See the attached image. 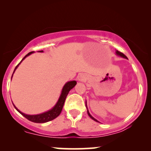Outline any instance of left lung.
<instances>
[{
    "instance_id": "obj_1",
    "label": "left lung",
    "mask_w": 151,
    "mask_h": 151,
    "mask_svg": "<svg viewBox=\"0 0 151 151\" xmlns=\"http://www.w3.org/2000/svg\"><path fill=\"white\" fill-rule=\"evenodd\" d=\"M115 53H116V54L117 55H119V56H120V57H122V58H126V59H128L127 58V57L126 56V55L124 54V53H121V52H119V51H118L117 50H116V51H115ZM86 103V109H87V113H88V116H89L92 119H93L94 121H96V122H98V120H97L96 119H95L90 114V113H89V111H88V108H87V105H86V102H85Z\"/></svg>"
}]
</instances>
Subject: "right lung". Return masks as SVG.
<instances>
[{"mask_svg": "<svg viewBox=\"0 0 151 151\" xmlns=\"http://www.w3.org/2000/svg\"><path fill=\"white\" fill-rule=\"evenodd\" d=\"M34 52V51H32V52H29V53H27V54L25 56H24L23 58L22 59V60L20 62V63L16 67L15 69H14V71L13 72V74H12V76H13L14 72H15V71H16V69H17L20 64L22 63V61L24 59H25V58L29 56V55H31ZM38 52H43V51H39ZM76 84H77V82H76V80L67 82V83L64 85L63 89H62L60 96L56 104H55V106H53L52 109H50V110L47 111H46V112L40 113V114L27 115V114H25V113L21 112L20 110H18V109L16 107L15 105L13 104L14 106L15 107V109L20 113V114H21L22 115H23L24 117H26L27 119H29V120L31 122H35V123L47 122L53 120V119L56 118V117L58 116L60 114L61 111H62V110H63L64 104H65L66 98H67L68 93H69L70 90L72 89V88H73L74 86L76 85Z\"/></svg>", "mask_w": 151, "mask_h": 151, "instance_id": "obj_1", "label": "right lung"}]
</instances>
